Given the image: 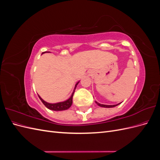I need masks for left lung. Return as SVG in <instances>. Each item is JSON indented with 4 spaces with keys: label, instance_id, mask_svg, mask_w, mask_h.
Returning a JSON list of instances; mask_svg holds the SVG:
<instances>
[{
    "label": "left lung",
    "instance_id": "1",
    "mask_svg": "<svg viewBox=\"0 0 160 160\" xmlns=\"http://www.w3.org/2000/svg\"><path fill=\"white\" fill-rule=\"evenodd\" d=\"M95 103L98 104L99 106H100V107H102V108H114L115 107V106H117L118 105H119L121 103H118V104H116V105H104V104H101L99 103H98V101H95Z\"/></svg>",
    "mask_w": 160,
    "mask_h": 160
}]
</instances>
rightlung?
Listing matches in <instances>:
<instances>
[{
  "label": "right lung",
  "mask_w": 160,
  "mask_h": 160,
  "mask_svg": "<svg viewBox=\"0 0 160 160\" xmlns=\"http://www.w3.org/2000/svg\"><path fill=\"white\" fill-rule=\"evenodd\" d=\"M45 52H43L42 54H43V53H45ZM79 83V82H77V83H76L75 86V88L73 89V91H72V93L71 95L70 98L65 101H62V102H59V103H48L47 102V101L43 100L41 97L38 95V98H39V99H41V101H42V103L45 105V107L48 109H49L51 110H52V111H63V110H67L72 105V96H73V94H74V92H75V90L77 88V85H78V83Z\"/></svg>",
  "instance_id": "obj_1"
}]
</instances>
